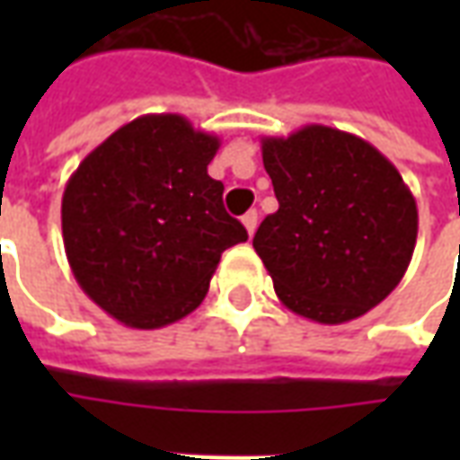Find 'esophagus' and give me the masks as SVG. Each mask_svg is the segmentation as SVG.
<instances>
[{"label": "esophagus", "mask_w": 460, "mask_h": 460, "mask_svg": "<svg viewBox=\"0 0 460 460\" xmlns=\"http://www.w3.org/2000/svg\"><path fill=\"white\" fill-rule=\"evenodd\" d=\"M241 224L246 226V231H249V236H253V231H256V224H259V211H256V209L246 211V214L241 217Z\"/></svg>", "instance_id": "esophagus-1"}]
</instances>
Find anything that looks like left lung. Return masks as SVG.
<instances>
[{"mask_svg":"<svg viewBox=\"0 0 460 460\" xmlns=\"http://www.w3.org/2000/svg\"><path fill=\"white\" fill-rule=\"evenodd\" d=\"M263 167L279 211L253 249L280 303L340 325L365 315L404 279L419 211L402 174L375 145L328 125L263 137Z\"/></svg>","mask_w":460,"mask_h":460,"instance_id":"obj_1","label":"left lung"}]
</instances>
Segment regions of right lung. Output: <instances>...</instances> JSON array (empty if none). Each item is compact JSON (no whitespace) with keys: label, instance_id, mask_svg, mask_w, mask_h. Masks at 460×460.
Listing matches in <instances>:
<instances>
[{"label":"right lung","instance_id":"obj_1","mask_svg":"<svg viewBox=\"0 0 460 460\" xmlns=\"http://www.w3.org/2000/svg\"><path fill=\"white\" fill-rule=\"evenodd\" d=\"M219 145L177 113L140 115L88 152L66 184L68 266L122 325L155 330L190 315L221 253L249 239L207 172Z\"/></svg>","mask_w":460,"mask_h":460}]
</instances>
